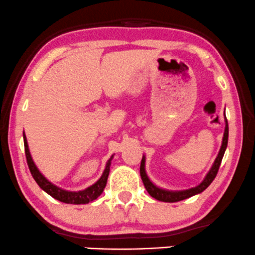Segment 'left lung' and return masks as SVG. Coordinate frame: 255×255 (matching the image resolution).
Returning <instances> with one entry per match:
<instances>
[{
	"mask_svg": "<svg viewBox=\"0 0 255 255\" xmlns=\"http://www.w3.org/2000/svg\"><path fill=\"white\" fill-rule=\"evenodd\" d=\"M224 121H226V128H224L223 133V139H222V145H221L220 151H218V155L215 160L214 164L211 166L210 170L208 172V174L205 175L204 180L200 182L199 185H197L196 187L188 188V190H182V191H169L164 190V188H161L156 186V185L152 182L150 179H149L148 174L145 172V156L143 155L142 162H140V178H142L143 184H144L145 190L148 191V193L150 194L152 198L160 200V202H166V203H175L180 202V200L187 199L190 197L196 196V194L202 193L205 188L209 187V185L214 181V179L216 178L218 168H220L221 162H222V158L224 155V151H226L227 145H228V134H229V128H228V122H227L226 115H224Z\"/></svg>",
	"mask_w": 255,
	"mask_h": 255,
	"instance_id": "1",
	"label": "left lung"
}]
</instances>
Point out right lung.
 Masks as SVG:
<instances>
[{
	"label": "right lung",
	"mask_w": 255,
	"mask_h": 255,
	"mask_svg": "<svg viewBox=\"0 0 255 255\" xmlns=\"http://www.w3.org/2000/svg\"><path fill=\"white\" fill-rule=\"evenodd\" d=\"M23 144H25V152H26V160H27V164H28V168L31 170V174L34 179L35 182L39 185V187L41 190L45 191L47 194H50L52 198H55L59 202L67 203V204H88V203L93 202L103 193L105 186H106L107 182V178H109L110 174V167H111V162H112V158L115 155H112L109 158V161L106 162V167H105L103 175L100 176V179L93 184L92 186L85 188L82 191H67L63 190V188L56 186L55 184L47 180L45 176L41 174L40 170L38 169V167L35 166L34 161L31 156V152H29L28 149V144H27V138L25 136V132H23Z\"/></svg>",
	"instance_id": "obj_1"
}]
</instances>
